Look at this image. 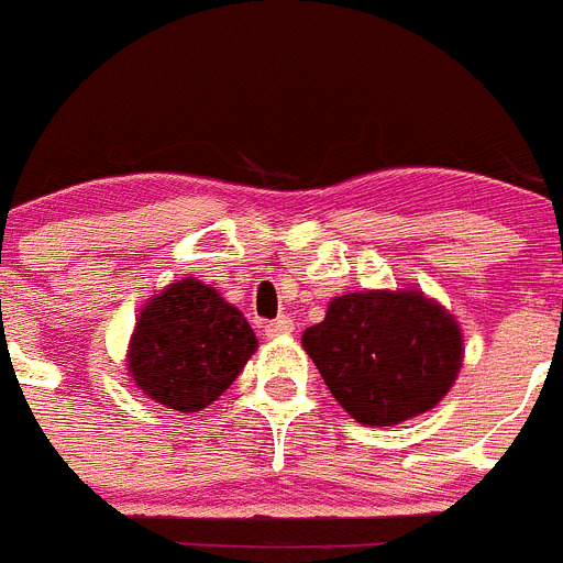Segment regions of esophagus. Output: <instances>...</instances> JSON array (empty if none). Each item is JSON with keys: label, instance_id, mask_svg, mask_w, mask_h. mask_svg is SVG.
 <instances>
[{"label": "esophagus", "instance_id": "34e87169", "mask_svg": "<svg viewBox=\"0 0 563 563\" xmlns=\"http://www.w3.org/2000/svg\"><path fill=\"white\" fill-rule=\"evenodd\" d=\"M294 331V322H291V317H286V313H283V317H277V319H272V322H266V325H263V333H266V336L269 339H277V336H288V333Z\"/></svg>", "mask_w": 563, "mask_h": 563}]
</instances>
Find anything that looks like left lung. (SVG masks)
I'll return each instance as SVG.
<instances>
[{
  "label": "left lung",
  "mask_w": 563,
  "mask_h": 563,
  "mask_svg": "<svg viewBox=\"0 0 563 563\" xmlns=\"http://www.w3.org/2000/svg\"><path fill=\"white\" fill-rule=\"evenodd\" d=\"M302 347L333 398L369 427L432 409L463 362L457 322L418 291L336 297L325 319L302 333Z\"/></svg>",
  "instance_id": "8db88e82"
}]
</instances>
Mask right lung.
Segmentation results:
<instances>
[{
	"mask_svg": "<svg viewBox=\"0 0 563 563\" xmlns=\"http://www.w3.org/2000/svg\"><path fill=\"white\" fill-rule=\"evenodd\" d=\"M255 347L244 313L205 283L181 280L140 313L129 373L154 401L199 412L235 382Z\"/></svg>",
	"mask_w": 563,
	"mask_h": 563,
	"instance_id": "add662e5",
	"label": "right lung"
}]
</instances>
